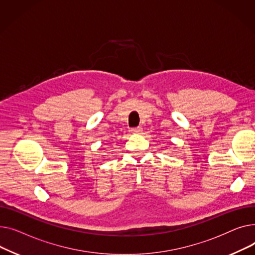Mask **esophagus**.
Segmentation results:
<instances>
[{"instance_id":"34e87169","label":"esophagus","mask_w":255,"mask_h":255,"mask_svg":"<svg viewBox=\"0 0 255 255\" xmlns=\"http://www.w3.org/2000/svg\"><path fill=\"white\" fill-rule=\"evenodd\" d=\"M143 130V128H141V127H138V128H131V132H133V133H140L141 131Z\"/></svg>"}]
</instances>
